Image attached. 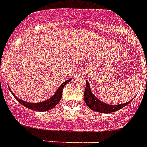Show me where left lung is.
Returning a JSON list of instances; mask_svg holds the SVG:
<instances>
[{
	"instance_id": "8db88e82",
	"label": "left lung",
	"mask_w": 147,
	"mask_h": 147,
	"mask_svg": "<svg viewBox=\"0 0 147 147\" xmlns=\"http://www.w3.org/2000/svg\"><path fill=\"white\" fill-rule=\"evenodd\" d=\"M83 98H84V101L86 102L87 106L90 109L98 112V113H113L117 110H120V109L123 108L125 105H127L131 102L130 101L124 104L116 105H108L104 102H102L101 101H99L98 99L94 96V94L91 92L90 84L87 81H86V88H85V91H84V94H83Z\"/></svg>"
}]
</instances>
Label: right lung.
<instances>
[{"instance_id": "1", "label": "right lung", "mask_w": 147, "mask_h": 147, "mask_svg": "<svg viewBox=\"0 0 147 147\" xmlns=\"http://www.w3.org/2000/svg\"><path fill=\"white\" fill-rule=\"evenodd\" d=\"M71 80H67V81H65L64 83H62L61 85V86H60V87L58 88L57 90V92L55 93L54 95L51 98L48 99V100H46L45 102H38V103H29V102H24L23 100L18 98L17 97L15 96L13 94H12L14 95L15 98L16 99L20 104H22L24 106L27 107V108L30 109L31 110L39 111V112H44V111L50 110V109H52L53 108H54L55 106L58 104V102L61 101V97H62V91H63V89H64V86H65Z\"/></svg>"}]
</instances>
